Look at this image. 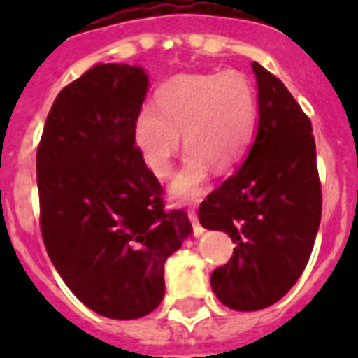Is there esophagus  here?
I'll list each match as a JSON object with an SVG mask.
<instances>
[{"mask_svg": "<svg viewBox=\"0 0 358 358\" xmlns=\"http://www.w3.org/2000/svg\"><path fill=\"white\" fill-rule=\"evenodd\" d=\"M189 221H191V224H193V232H195V236L204 234V229H202L201 223H199V219H196V213L193 212V210L189 212Z\"/></svg>", "mask_w": 358, "mask_h": 358, "instance_id": "1", "label": "esophagus"}]
</instances>
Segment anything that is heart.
I'll return each mask as SVG.
<instances>
[{
  "mask_svg": "<svg viewBox=\"0 0 358 358\" xmlns=\"http://www.w3.org/2000/svg\"><path fill=\"white\" fill-rule=\"evenodd\" d=\"M256 96L243 74L178 76L156 92V108L143 106L134 120V143L156 178L173 173L180 134L189 152L171 184L174 201L201 195L208 171L224 173L249 150L256 129Z\"/></svg>",
  "mask_w": 358,
  "mask_h": 358,
  "instance_id": "obj_1",
  "label": "heart"
}]
</instances>
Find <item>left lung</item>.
Listing matches in <instances>:
<instances>
[{
  "mask_svg": "<svg viewBox=\"0 0 358 358\" xmlns=\"http://www.w3.org/2000/svg\"><path fill=\"white\" fill-rule=\"evenodd\" d=\"M258 126L247 159L199 208L208 230L236 243L212 273L224 306L255 312L275 305L299 280L322 221V187L312 124L278 78L252 63Z\"/></svg>",
  "mask_w": 358,
  "mask_h": 358,
  "instance_id": "left-lung-1",
  "label": "left lung"
}]
</instances>
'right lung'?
I'll list each match as a JSON object with an SVG mask.
<instances>
[{"label":"right lung","instance_id":"obj_1","mask_svg":"<svg viewBox=\"0 0 358 358\" xmlns=\"http://www.w3.org/2000/svg\"><path fill=\"white\" fill-rule=\"evenodd\" d=\"M146 91L141 66H92L59 92L36 150L48 256L70 292L111 320L162 303L165 260L193 234L187 213L163 210L162 185L135 148Z\"/></svg>","mask_w":358,"mask_h":358}]
</instances>
